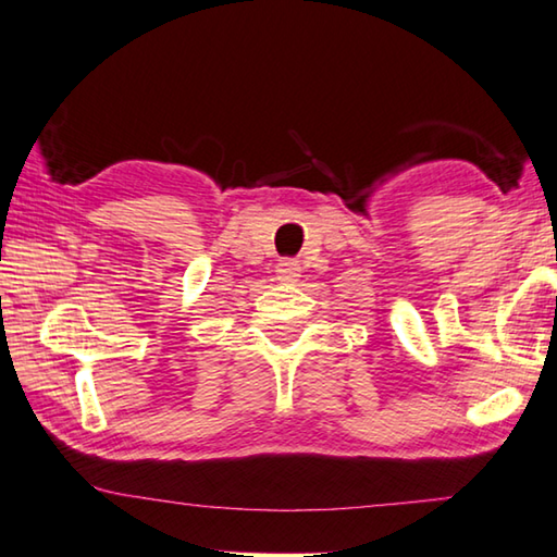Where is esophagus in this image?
I'll return each instance as SVG.
<instances>
[{
  "instance_id": "1",
  "label": "esophagus",
  "mask_w": 557,
  "mask_h": 557,
  "mask_svg": "<svg viewBox=\"0 0 557 557\" xmlns=\"http://www.w3.org/2000/svg\"><path fill=\"white\" fill-rule=\"evenodd\" d=\"M276 278L281 283H296L300 278V264L296 259H283L276 264Z\"/></svg>"
}]
</instances>
